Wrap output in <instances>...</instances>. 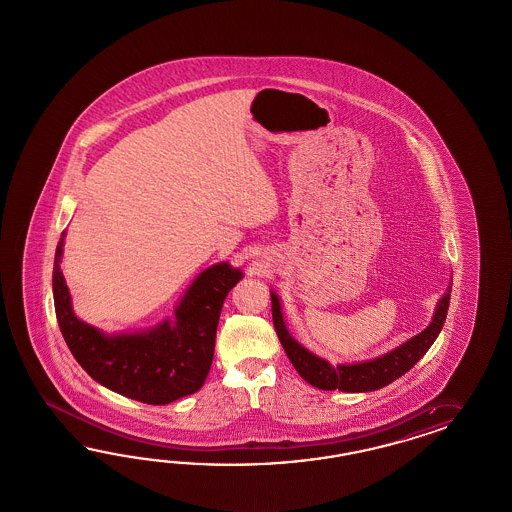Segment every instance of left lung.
Returning a JSON list of instances; mask_svg holds the SVG:
<instances>
[{
	"instance_id": "left-lung-1",
	"label": "left lung",
	"mask_w": 512,
	"mask_h": 512,
	"mask_svg": "<svg viewBox=\"0 0 512 512\" xmlns=\"http://www.w3.org/2000/svg\"><path fill=\"white\" fill-rule=\"evenodd\" d=\"M270 296H272V321L276 326L279 341L287 357L293 362L296 372L300 373L304 381L321 390L338 388L343 392H372V390L387 387L392 381L402 377L403 373L409 372L432 347V343L439 336L443 323L447 319L450 287L439 300L432 323L415 338L405 341L387 355H381L366 362H358V364H338V366H330V362H326L325 358L313 355L289 334L283 321L278 295L270 293Z\"/></svg>"
}]
</instances>
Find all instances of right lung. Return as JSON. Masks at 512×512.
<instances>
[{
  "mask_svg": "<svg viewBox=\"0 0 512 512\" xmlns=\"http://www.w3.org/2000/svg\"><path fill=\"white\" fill-rule=\"evenodd\" d=\"M63 238L54 257L52 291L63 340L84 372L99 385L125 398L150 405H167L197 392L210 372L219 313L242 272L229 263L206 268L191 283L174 310V323L109 336L80 321L71 308L63 279Z\"/></svg>",
  "mask_w": 512,
  "mask_h": 512,
  "instance_id": "1",
  "label": "right lung"
}]
</instances>
